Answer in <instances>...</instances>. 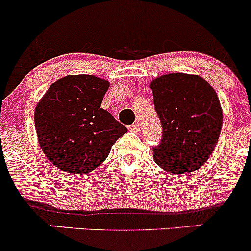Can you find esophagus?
I'll list each match as a JSON object with an SVG mask.
<instances>
[{
  "label": "esophagus",
  "mask_w": 251,
  "mask_h": 251,
  "mask_svg": "<svg viewBox=\"0 0 251 251\" xmlns=\"http://www.w3.org/2000/svg\"><path fill=\"white\" fill-rule=\"evenodd\" d=\"M129 129H130L131 131H139V130H140V125H139L138 122L133 123L131 126H129Z\"/></svg>",
  "instance_id": "esophagus-1"
}]
</instances>
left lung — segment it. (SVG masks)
<instances>
[{
    "instance_id": "left-lung-1",
    "label": "left lung",
    "mask_w": 251,
    "mask_h": 251,
    "mask_svg": "<svg viewBox=\"0 0 251 251\" xmlns=\"http://www.w3.org/2000/svg\"><path fill=\"white\" fill-rule=\"evenodd\" d=\"M154 110L163 128L156 163L173 174L200 169L209 159L221 133L222 108L214 88L197 75L175 72L150 83Z\"/></svg>"
}]
</instances>
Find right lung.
I'll return each mask as SVG.
<instances>
[{
    "label": "right lung",
    "mask_w": 251,
    "mask_h": 251,
    "mask_svg": "<svg viewBox=\"0 0 251 251\" xmlns=\"http://www.w3.org/2000/svg\"><path fill=\"white\" fill-rule=\"evenodd\" d=\"M110 82L70 75L54 82L35 108V128L43 153L56 168L88 174L107 158L126 128L101 108Z\"/></svg>",
    "instance_id": "add662e5"
}]
</instances>
